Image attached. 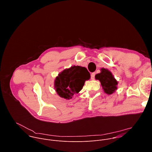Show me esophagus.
I'll return each mask as SVG.
<instances>
[{"mask_svg":"<svg viewBox=\"0 0 152 152\" xmlns=\"http://www.w3.org/2000/svg\"><path fill=\"white\" fill-rule=\"evenodd\" d=\"M95 75H96V73H91V79H94V78H95Z\"/></svg>","mask_w":152,"mask_h":152,"instance_id":"1","label":"esophagus"}]
</instances>
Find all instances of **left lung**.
Returning a JSON list of instances; mask_svg holds the SVG:
<instances>
[{
    "mask_svg": "<svg viewBox=\"0 0 152 152\" xmlns=\"http://www.w3.org/2000/svg\"><path fill=\"white\" fill-rule=\"evenodd\" d=\"M95 78L100 80L104 93L107 94H112L117 89L118 82L107 69L102 68L101 72L97 74Z\"/></svg>",
    "mask_w": 152,
    "mask_h": 152,
    "instance_id": "left-lung-1",
    "label": "left lung"
}]
</instances>
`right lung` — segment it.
<instances>
[{
  "instance_id": "add662e5",
  "label": "right lung",
  "mask_w": 152,
  "mask_h": 152,
  "mask_svg": "<svg viewBox=\"0 0 152 152\" xmlns=\"http://www.w3.org/2000/svg\"><path fill=\"white\" fill-rule=\"evenodd\" d=\"M90 78V73L85 67L72 66L65 69L55 80V88L62 98L70 99L83 88L85 82Z\"/></svg>"
}]
</instances>
